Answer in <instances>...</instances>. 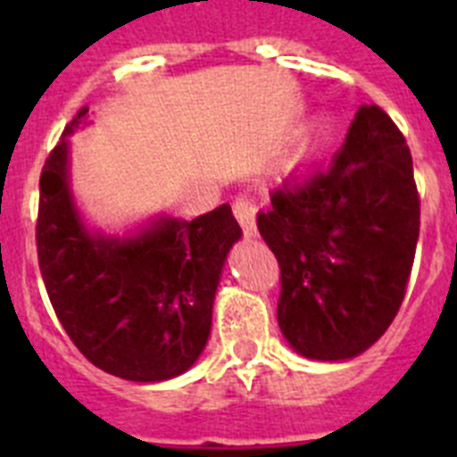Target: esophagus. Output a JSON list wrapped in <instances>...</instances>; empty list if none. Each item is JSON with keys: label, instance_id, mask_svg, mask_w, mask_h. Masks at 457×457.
<instances>
[{"label": "esophagus", "instance_id": "34e87169", "mask_svg": "<svg viewBox=\"0 0 457 457\" xmlns=\"http://www.w3.org/2000/svg\"><path fill=\"white\" fill-rule=\"evenodd\" d=\"M233 212H236V220L240 221L245 236H256V204L252 196L240 194L233 204Z\"/></svg>", "mask_w": 457, "mask_h": 457}]
</instances>
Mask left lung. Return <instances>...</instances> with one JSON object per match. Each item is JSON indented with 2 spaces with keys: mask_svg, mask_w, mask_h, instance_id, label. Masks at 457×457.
<instances>
[{
  "mask_svg": "<svg viewBox=\"0 0 457 457\" xmlns=\"http://www.w3.org/2000/svg\"><path fill=\"white\" fill-rule=\"evenodd\" d=\"M256 217L278 261L277 320L302 357L341 361L395 318L417 252L419 192L403 132L361 104L327 167L288 173Z\"/></svg>",
  "mask_w": 457,
  "mask_h": 457,
  "instance_id": "left-lung-1",
  "label": "left lung"
}]
</instances>
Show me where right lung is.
Masks as SVG:
<instances>
[{
  "label": "right lung",
  "instance_id": "1",
  "mask_svg": "<svg viewBox=\"0 0 457 457\" xmlns=\"http://www.w3.org/2000/svg\"><path fill=\"white\" fill-rule=\"evenodd\" d=\"M66 125L40 173L36 245L54 313L93 366L130 382L192 369L212 325L221 268L242 228L224 204L192 221L155 217L128 236L88 231L71 189Z\"/></svg>",
  "mask_w": 457,
  "mask_h": 457
}]
</instances>
